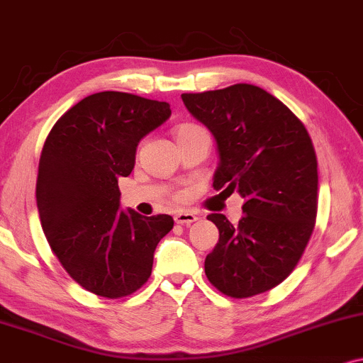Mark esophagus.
Instances as JSON below:
<instances>
[{
  "label": "esophagus",
  "mask_w": 363,
  "mask_h": 363,
  "mask_svg": "<svg viewBox=\"0 0 363 363\" xmlns=\"http://www.w3.org/2000/svg\"><path fill=\"white\" fill-rule=\"evenodd\" d=\"M174 220H176V223L179 225L189 226L191 223H194V221L198 220V216L191 211H177L176 215H174Z\"/></svg>",
  "instance_id": "1"
}]
</instances>
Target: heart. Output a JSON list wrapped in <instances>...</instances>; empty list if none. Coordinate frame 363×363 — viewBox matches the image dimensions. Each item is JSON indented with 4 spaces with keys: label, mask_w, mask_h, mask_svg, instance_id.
<instances>
[{
    "label": "heart",
    "mask_w": 363,
    "mask_h": 363,
    "mask_svg": "<svg viewBox=\"0 0 363 363\" xmlns=\"http://www.w3.org/2000/svg\"><path fill=\"white\" fill-rule=\"evenodd\" d=\"M174 133H176V138L177 140H182V138H187V137H193V135H208L206 130L203 128V126L196 125V123H181L176 126V130H174Z\"/></svg>",
    "instance_id": "b5f03b06"
}]
</instances>
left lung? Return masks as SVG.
<instances>
[{"mask_svg":"<svg viewBox=\"0 0 363 363\" xmlns=\"http://www.w3.org/2000/svg\"><path fill=\"white\" fill-rule=\"evenodd\" d=\"M215 135L213 187L238 193L245 216H208L220 240L204 260L208 281L235 299L274 289L296 269L318 213V160L306 126L276 96L253 84L181 94Z\"/></svg>","mask_w":363,"mask_h":363,"instance_id":"1","label":"left lung"}]
</instances>
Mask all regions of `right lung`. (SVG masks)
Wrapping results in <instances>:
<instances>
[{
	"label": "right lung",
	"mask_w": 363,
	"mask_h": 363,
	"mask_svg": "<svg viewBox=\"0 0 363 363\" xmlns=\"http://www.w3.org/2000/svg\"><path fill=\"white\" fill-rule=\"evenodd\" d=\"M170 116L164 101L103 91L81 99L52 126L37 176V208L60 265L86 291L108 299L148 281L169 215L120 211L118 179L130 176L138 142Z\"/></svg>",
	"instance_id": "1"
}]
</instances>
